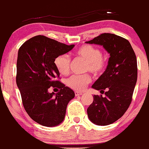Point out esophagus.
Returning <instances> with one entry per match:
<instances>
[{
    "mask_svg": "<svg viewBox=\"0 0 149 149\" xmlns=\"http://www.w3.org/2000/svg\"><path fill=\"white\" fill-rule=\"evenodd\" d=\"M74 94H75V95H76V96H79V95H82V93H80V92L76 91V92H75V93H74Z\"/></svg>",
    "mask_w": 149,
    "mask_h": 149,
    "instance_id": "obj_1",
    "label": "esophagus"
}]
</instances>
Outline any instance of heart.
I'll list each match as a JSON object with an SVG mask.
<instances>
[{
  "instance_id": "heart-1",
  "label": "heart",
  "mask_w": 149,
  "mask_h": 149,
  "mask_svg": "<svg viewBox=\"0 0 149 149\" xmlns=\"http://www.w3.org/2000/svg\"><path fill=\"white\" fill-rule=\"evenodd\" d=\"M76 54L86 61V70L94 74L102 72L106 65V58L97 47L91 45H84L76 51ZM70 59L68 55L61 54L54 59V65L61 74H66L69 72ZM91 81V77L88 74H74L66 81L67 85L75 91H81L86 88Z\"/></svg>"
}]
</instances>
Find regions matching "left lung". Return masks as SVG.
Masks as SVG:
<instances>
[{"label":"left lung","instance_id":"1","mask_svg":"<svg viewBox=\"0 0 149 149\" xmlns=\"http://www.w3.org/2000/svg\"><path fill=\"white\" fill-rule=\"evenodd\" d=\"M102 45L110 54L108 65L92 88L105 92L106 97L93 96L87 109L93 124L106 126L122 117L129 107L137 79V58L131 43L126 38L104 33L86 42Z\"/></svg>","mask_w":149,"mask_h":149}]
</instances>
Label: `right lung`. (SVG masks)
I'll return each instance as SVG.
<instances>
[{
    "mask_svg": "<svg viewBox=\"0 0 149 149\" xmlns=\"http://www.w3.org/2000/svg\"><path fill=\"white\" fill-rule=\"evenodd\" d=\"M74 47L38 35L25 41L18 49L16 84L25 111L42 126L59 125L65 118L68 104L74 97L72 90L56 80L60 74L54 65L56 56ZM51 87H58L60 91L49 93Z\"/></svg>",
    "mask_w": 149,
    "mask_h": 149,
    "instance_id": "add662e5",
    "label": "right lung"
}]
</instances>
